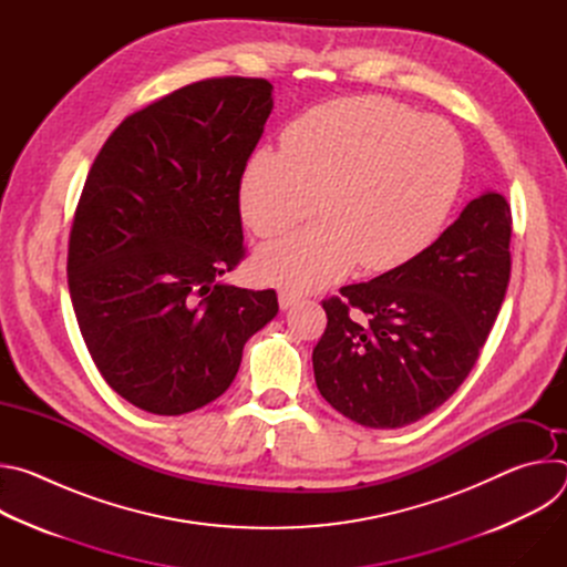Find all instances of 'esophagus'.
I'll list each match as a JSON object with an SVG mask.
<instances>
[{
  "mask_svg": "<svg viewBox=\"0 0 567 567\" xmlns=\"http://www.w3.org/2000/svg\"><path fill=\"white\" fill-rule=\"evenodd\" d=\"M298 300H300V296L293 293V291H280V293H278V302H280V309H282V311H287L289 307H293Z\"/></svg>",
  "mask_w": 567,
  "mask_h": 567,
  "instance_id": "34e87169",
  "label": "esophagus"
}]
</instances>
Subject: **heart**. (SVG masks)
Returning <instances> with one entry per match:
<instances>
[{"instance_id": "b5f03b06", "label": "heart", "mask_w": 567, "mask_h": 567, "mask_svg": "<svg viewBox=\"0 0 567 567\" xmlns=\"http://www.w3.org/2000/svg\"><path fill=\"white\" fill-rule=\"evenodd\" d=\"M464 150L453 127L383 96L316 105L258 150L239 179V213L260 237L316 210L320 221L262 247V282L309 291L352 271H390L422 254L457 197Z\"/></svg>"}]
</instances>
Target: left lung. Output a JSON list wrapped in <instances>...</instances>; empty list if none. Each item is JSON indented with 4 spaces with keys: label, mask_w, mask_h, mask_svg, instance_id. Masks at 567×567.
<instances>
[{
    "label": "left lung",
    "mask_w": 567,
    "mask_h": 567,
    "mask_svg": "<svg viewBox=\"0 0 567 567\" xmlns=\"http://www.w3.org/2000/svg\"><path fill=\"white\" fill-rule=\"evenodd\" d=\"M512 210L471 199L413 260L322 302L313 377L332 409L365 429H401L440 409L487 341L509 285Z\"/></svg>",
    "instance_id": "8db88e82"
}]
</instances>
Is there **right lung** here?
I'll return each instance as SVG.
<instances>
[{
  "label": "right lung",
  "mask_w": 567,
  "mask_h": 567,
  "mask_svg": "<svg viewBox=\"0 0 567 567\" xmlns=\"http://www.w3.org/2000/svg\"><path fill=\"white\" fill-rule=\"evenodd\" d=\"M262 78H210L127 116L80 195L66 278L80 334L112 390L184 415L233 383L274 289L219 278L245 256L239 179L274 110Z\"/></svg>",
  "instance_id": "obj_1"
}]
</instances>
